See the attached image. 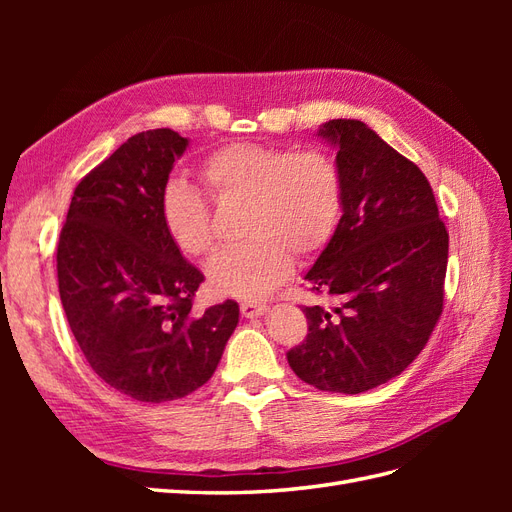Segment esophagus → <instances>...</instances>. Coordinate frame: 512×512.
Returning <instances> with one entry per match:
<instances>
[{
  "label": "esophagus",
  "instance_id": "34e87169",
  "mask_svg": "<svg viewBox=\"0 0 512 512\" xmlns=\"http://www.w3.org/2000/svg\"><path fill=\"white\" fill-rule=\"evenodd\" d=\"M269 305L267 303H258V301H243L241 303V314L245 318H258L262 314H267Z\"/></svg>",
  "mask_w": 512,
  "mask_h": 512
}]
</instances>
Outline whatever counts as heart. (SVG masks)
Segmentation results:
<instances>
[{"mask_svg":"<svg viewBox=\"0 0 512 512\" xmlns=\"http://www.w3.org/2000/svg\"><path fill=\"white\" fill-rule=\"evenodd\" d=\"M218 205H243L245 243L215 256L209 288L222 297L260 299L286 280L297 258L316 256L335 235L344 207V181L329 153L292 151L252 143L215 149L198 168ZM168 239L190 258L215 247L211 209L203 194L168 181L160 196Z\"/></svg>","mask_w":512,"mask_h":512,"instance_id":"heart-1","label":"heart"}]
</instances>
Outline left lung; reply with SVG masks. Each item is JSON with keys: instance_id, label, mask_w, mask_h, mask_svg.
I'll use <instances>...</instances> for the list:
<instances>
[{"instance_id": "obj_1", "label": "left lung", "mask_w": 512, "mask_h": 512, "mask_svg": "<svg viewBox=\"0 0 512 512\" xmlns=\"http://www.w3.org/2000/svg\"><path fill=\"white\" fill-rule=\"evenodd\" d=\"M318 136L337 149L344 207L305 280L342 303L305 307L307 335L286 356L303 382L356 395L425 348L442 314L448 232L423 170L363 121L331 119Z\"/></svg>"}]
</instances>
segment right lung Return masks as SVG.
Listing matches in <instances>:
<instances>
[{
  "mask_svg": "<svg viewBox=\"0 0 512 512\" xmlns=\"http://www.w3.org/2000/svg\"><path fill=\"white\" fill-rule=\"evenodd\" d=\"M188 138L134 134L76 185L57 245L59 297L89 367L115 391L164 404L200 389L239 322L192 312L205 275L168 239L160 196Z\"/></svg>",
  "mask_w": 512,
  "mask_h": 512,
  "instance_id": "add662e5",
  "label": "right lung"
}]
</instances>
